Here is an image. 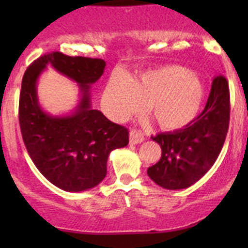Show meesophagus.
Returning a JSON list of instances; mask_svg holds the SVG:
<instances>
[{
  "mask_svg": "<svg viewBox=\"0 0 248 248\" xmlns=\"http://www.w3.org/2000/svg\"><path fill=\"white\" fill-rule=\"evenodd\" d=\"M143 140H144V136L141 132H139V130H136V129L130 130V133H129V142H130V143L138 144V143H141V142Z\"/></svg>",
  "mask_w": 248,
  "mask_h": 248,
  "instance_id": "esophagus-1",
  "label": "esophagus"
}]
</instances>
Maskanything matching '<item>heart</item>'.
<instances>
[{
    "label": "heart",
    "mask_w": 248,
    "mask_h": 248,
    "mask_svg": "<svg viewBox=\"0 0 248 248\" xmlns=\"http://www.w3.org/2000/svg\"><path fill=\"white\" fill-rule=\"evenodd\" d=\"M204 91L193 73L181 66H163L128 80L113 76L105 88L102 104L108 115L121 121L141 113L150 114L163 129L176 130L191 124L203 102Z\"/></svg>",
    "instance_id": "b5f03b06"
}]
</instances>
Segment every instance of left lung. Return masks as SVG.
I'll list each match as a JSON object with an SVG mask.
<instances>
[{
    "mask_svg": "<svg viewBox=\"0 0 248 248\" xmlns=\"http://www.w3.org/2000/svg\"><path fill=\"white\" fill-rule=\"evenodd\" d=\"M229 81L213 78L205 108L183 129L152 136L161 146L160 161L148 168V176L169 190L186 189L211 169L226 139L230 124Z\"/></svg>",
    "mask_w": 248,
    "mask_h": 248,
    "instance_id": "1",
    "label": "left lung"
}]
</instances>
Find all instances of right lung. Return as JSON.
Listing matches in <instances>:
<instances>
[{
  "mask_svg": "<svg viewBox=\"0 0 248 248\" xmlns=\"http://www.w3.org/2000/svg\"><path fill=\"white\" fill-rule=\"evenodd\" d=\"M47 63L81 86L82 100L71 116L51 117L39 106L36 79ZM105 66L102 59L57 51L37 58L23 76L18 118L25 148L42 175L65 191H85L98 186L106 177L109 153L129 142L126 127L91 107L90 85L100 78Z\"/></svg>",
  "mask_w": 248,
  "mask_h": 248,
  "instance_id": "add662e5",
  "label": "right lung"
}]
</instances>
